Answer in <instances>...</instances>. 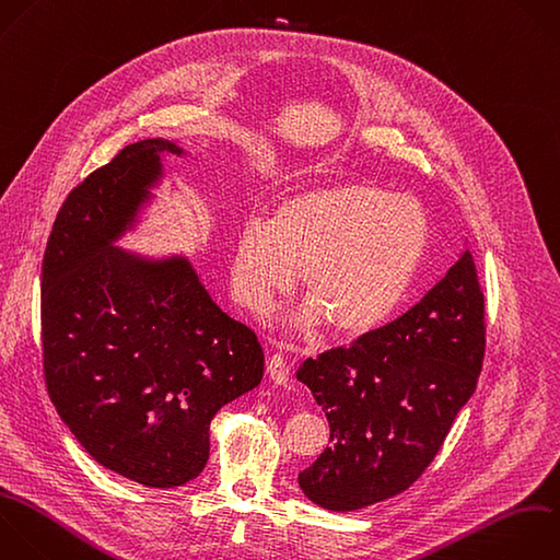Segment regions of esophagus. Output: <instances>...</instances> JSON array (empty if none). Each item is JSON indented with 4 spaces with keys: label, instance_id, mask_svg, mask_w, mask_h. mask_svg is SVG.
Wrapping results in <instances>:
<instances>
[{
    "label": "esophagus",
    "instance_id": "esophagus-1",
    "mask_svg": "<svg viewBox=\"0 0 560 560\" xmlns=\"http://www.w3.org/2000/svg\"><path fill=\"white\" fill-rule=\"evenodd\" d=\"M267 372H269V378L278 385H287L289 383V365H287V359L282 354H271L267 359Z\"/></svg>",
    "mask_w": 560,
    "mask_h": 560
}]
</instances>
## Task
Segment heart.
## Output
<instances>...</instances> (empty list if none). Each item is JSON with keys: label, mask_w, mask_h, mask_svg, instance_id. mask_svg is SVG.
Listing matches in <instances>:
<instances>
[{"label": "heart", "mask_w": 560, "mask_h": 560, "mask_svg": "<svg viewBox=\"0 0 560 560\" xmlns=\"http://www.w3.org/2000/svg\"><path fill=\"white\" fill-rule=\"evenodd\" d=\"M429 243V219L407 195L343 182L278 203L271 221L249 217L232 254V289L256 313L287 293L300 269L308 304L300 330L319 322L335 335L378 326L405 298Z\"/></svg>", "instance_id": "obj_1"}]
</instances>
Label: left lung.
Here are the masks:
<instances>
[{"instance_id":"1","label":"left lung","mask_w":560,"mask_h":560,"mask_svg":"<svg viewBox=\"0 0 560 560\" xmlns=\"http://www.w3.org/2000/svg\"><path fill=\"white\" fill-rule=\"evenodd\" d=\"M486 350L483 293L468 249L407 313L298 370L326 411L330 446L300 472L326 510H359L409 488L472 396Z\"/></svg>"}]
</instances>
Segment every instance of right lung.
Instances as JSON below:
<instances>
[{
    "label": "right lung",
    "mask_w": 560,
    "mask_h": 560,
    "mask_svg": "<svg viewBox=\"0 0 560 560\" xmlns=\"http://www.w3.org/2000/svg\"><path fill=\"white\" fill-rule=\"evenodd\" d=\"M168 140L125 147L63 201L42 269L48 394L85 451L149 488L195 479L217 411L262 378V346L223 313L186 258L112 243L162 177Z\"/></svg>",
    "instance_id": "obj_1"
}]
</instances>
